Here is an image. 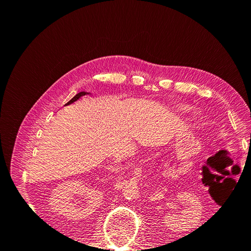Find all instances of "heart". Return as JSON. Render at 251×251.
<instances>
[{"mask_svg": "<svg viewBox=\"0 0 251 251\" xmlns=\"http://www.w3.org/2000/svg\"><path fill=\"white\" fill-rule=\"evenodd\" d=\"M184 110H187V108H184Z\"/></svg>", "mask_w": 251, "mask_h": 251, "instance_id": "b5f03b06", "label": "heart"}]
</instances>
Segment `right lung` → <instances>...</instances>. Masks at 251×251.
Returning <instances> with one entry per match:
<instances>
[{"mask_svg": "<svg viewBox=\"0 0 251 251\" xmlns=\"http://www.w3.org/2000/svg\"><path fill=\"white\" fill-rule=\"evenodd\" d=\"M86 94H87V92H79L78 94L75 95V96L72 98V100H71L70 101H68V103H67V104H70V103H72V102H74V101H76V100H78V98H79L80 96H82V95H86Z\"/></svg>", "mask_w": 251, "mask_h": 251, "instance_id": "add662e5", "label": "right lung"}]
</instances>
